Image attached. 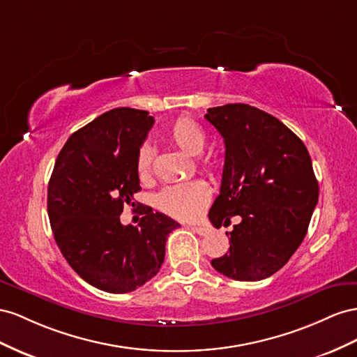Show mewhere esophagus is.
Returning a JSON list of instances; mask_svg holds the SVG:
<instances>
[{"label":"esophagus","mask_w":357,"mask_h":357,"mask_svg":"<svg viewBox=\"0 0 357 357\" xmlns=\"http://www.w3.org/2000/svg\"><path fill=\"white\" fill-rule=\"evenodd\" d=\"M191 230H195L197 235H200V236H206L208 233L211 231L208 227H205V226H191Z\"/></svg>","instance_id":"obj_1"}]
</instances>
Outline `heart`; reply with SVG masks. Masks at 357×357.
Wrapping results in <instances>:
<instances>
[{
    "instance_id": "1",
    "label": "heart",
    "mask_w": 357,
    "mask_h": 357,
    "mask_svg": "<svg viewBox=\"0 0 357 357\" xmlns=\"http://www.w3.org/2000/svg\"><path fill=\"white\" fill-rule=\"evenodd\" d=\"M166 137L172 145L191 157L200 155L206 144L205 131L195 119L187 116H181L173 122L166 131ZM152 162H154V151L148 144L142 145L136 160L137 175L142 181L151 178ZM205 167L208 170L215 169L212 162H205ZM209 199L211 188L206 182L190 181L162 190L158 196V206L175 218L195 220L205 209Z\"/></svg>"
}]
</instances>
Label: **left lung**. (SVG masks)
I'll use <instances>...</instances> for the list:
<instances>
[{
  "instance_id": "obj_1",
  "label": "left lung",
  "mask_w": 357,
  "mask_h": 357,
  "mask_svg": "<svg viewBox=\"0 0 357 357\" xmlns=\"http://www.w3.org/2000/svg\"><path fill=\"white\" fill-rule=\"evenodd\" d=\"M205 118L226 146L220 196L208 217L217 229L241 217L229 251L211 264L231 280H264L299 248L319 202L308 149L280 119L250 105L211 107Z\"/></svg>"
}]
</instances>
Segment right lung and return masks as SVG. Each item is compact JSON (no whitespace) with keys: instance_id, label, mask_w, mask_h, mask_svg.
I'll return each mask as SVG.
<instances>
[{"instance_id":"right-lung-1","label":"right lung","mask_w":357,"mask_h":357,"mask_svg":"<svg viewBox=\"0 0 357 357\" xmlns=\"http://www.w3.org/2000/svg\"><path fill=\"white\" fill-rule=\"evenodd\" d=\"M154 126L146 110L112 109L71 135L47 185V213L64 259L107 293H128L158 273L169 233L179 227L142 206L139 226L119 215L140 191L137 152Z\"/></svg>"}]
</instances>
